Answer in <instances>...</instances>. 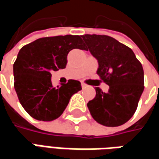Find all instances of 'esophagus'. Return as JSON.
<instances>
[{"mask_svg": "<svg viewBox=\"0 0 159 159\" xmlns=\"http://www.w3.org/2000/svg\"><path fill=\"white\" fill-rule=\"evenodd\" d=\"M82 88H83V89H85V88H87V84H85L84 83H82Z\"/></svg>", "mask_w": 159, "mask_h": 159, "instance_id": "1", "label": "esophagus"}]
</instances>
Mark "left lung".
<instances>
[{"label":"left lung","instance_id":"1","mask_svg":"<svg viewBox=\"0 0 159 159\" xmlns=\"http://www.w3.org/2000/svg\"><path fill=\"white\" fill-rule=\"evenodd\" d=\"M87 50L98 60L97 74L109 85L107 93L96 88L88 103L97 123L117 127L133 117L144 90V71L132 49L105 35H83Z\"/></svg>","mask_w":159,"mask_h":159}]
</instances>
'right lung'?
I'll return each mask as SVG.
<instances>
[{"label":"right lung","instance_id":"obj_1","mask_svg":"<svg viewBox=\"0 0 159 159\" xmlns=\"http://www.w3.org/2000/svg\"><path fill=\"white\" fill-rule=\"evenodd\" d=\"M81 36L42 37L24 46L13 64L14 89L19 102L30 117L52 121L61 116L70 97L82 89L81 83L69 80L54 87L51 70L66 68L67 55L74 48L84 49Z\"/></svg>","mask_w":159,"mask_h":159}]
</instances>
